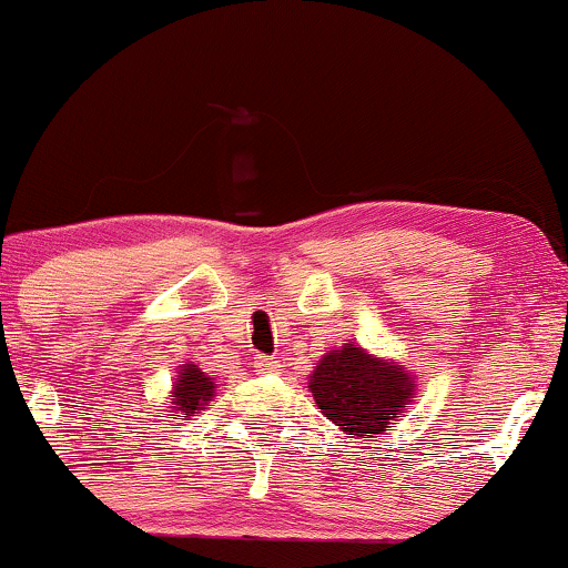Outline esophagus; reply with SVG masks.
I'll return each instance as SVG.
<instances>
[{
  "label": "esophagus",
  "instance_id": "obj_1",
  "mask_svg": "<svg viewBox=\"0 0 568 568\" xmlns=\"http://www.w3.org/2000/svg\"><path fill=\"white\" fill-rule=\"evenodd\" d=\"M278 362L271 356H254V373H278Z\"/></svg>",
  "mask_w": 568,
  "mask_h": 568
}]
</instances>
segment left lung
<instances>
[{"instance_id":"8db88e82","label":"left lung","mask_w":568,"mask_h":568,"mask_svg":"<svg viewBox=\"0 0 568 568\" xmlns=\"http://www.w3.org/2000/svg\"><path fill=\"white\" fill-rule=\"evenodd\" d=\"M416 375L403 362L369 354L354 341L333 348L308 375V392L322 416L343 435L381 437L416 397Z\"/></svg>"}]
</instances>
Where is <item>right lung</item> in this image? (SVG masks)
<instances>
[{
    "label": "right lung",
    "mask_w": 568,
    "mask_h": 568,
    "mask_svg": "<svg viewBox=\"0 0 568 568\" xmlns=\"http://www.w3.org/2000/svg\"><path fill=\"white\" fill-rule=\"evenodd\" d=\"M212 397H216V381L193 362H184L176 369L174 386L169 392V410L165 413H182V418H190L193 413L203 410V405L212 403Z\"/></svg>",
    "instance_id": "obj_1"
}]
</instances>
